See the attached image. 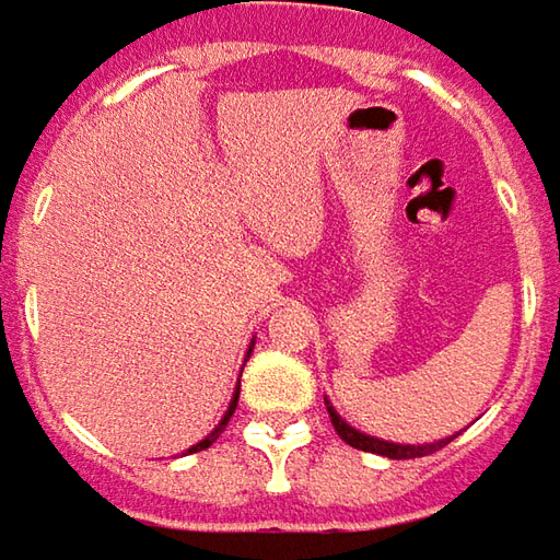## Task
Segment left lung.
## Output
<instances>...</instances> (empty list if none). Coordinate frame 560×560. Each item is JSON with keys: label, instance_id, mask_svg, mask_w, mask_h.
Here are the masks:
<instances>
[{"label": "left lung", "instance_id": "8db88e82", "mask_svg": "<svg viewBox=\"0 0 560 560\" xmlns=\"http://www.w3.org/2000/svg\"><path fill=\"white\" fill-rule=\"evenodd\" d=\"M326 412H329V422H332V429L339 431V438L345 444H351L354 450H363V453H378V456H388V459H416V456H429L434 450H441L446 446L453 438H446V441H434V444H392V441H382V438H370V434H363V431L351 429L345 419H341L339 412L329 407V400H326Z\"/></svg>", "mask_w": 560, "mask_h": 560}]
</instances>
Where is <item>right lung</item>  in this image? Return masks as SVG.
Instances as JSON below:
<instances>
[{
    "mask_svg": "<svg viewBox=\"0 0 560 560\" xmlns=\"http://www.w3.org/2000/svg\"><path fill=\"white\" fill-rule=\"evenodd\" d=\"M249 351H253V348H249ZM236 397H240V388H236V392H234V400H231V407H228V412H224V419H221L219 425H215V431H212V434H206L200 444H194V446H190V450H187V453H197V450H206V446H212V444H215V441H219V434H221V431H224V425L231 422V416H234Z\"/></svg>",
    "mask_w": 560,
    "mask_h": 560,
    "instance_id": "1",
    "label": "right lung"
}]
</instances>
